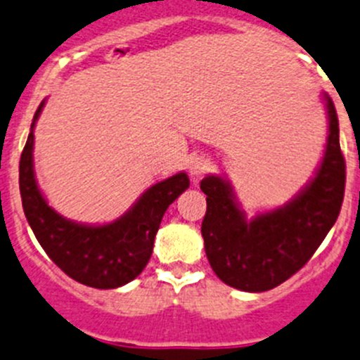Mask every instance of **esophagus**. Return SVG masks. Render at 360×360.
Instances as JSON below:
<instances>
[{"label":"esophagus","instance_id":"obj_1","mask_svg":"<svg viewBox=\"0 0 360 360\" xmlns=\"http://www.w3.org/2000/svg\"><path fill=\"white\" fill-rule=\"evenodd\" d=\"M209 169H211V160L205 156H195L190 162V176L193 179H200L204 174L209 172Z\"/></svg>","mask_w":360,"mask_h":360}]
</instances>
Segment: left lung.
Masks as SVG:
<instances>
[{
    "label": "left lung",
    "instance_id": "1",
    "mask_svg": "<svg viewBox=\"0 0 360 360\" xmlns=\"http://www.w3.org/2000/svg\"><path fill=\"white\" fill-rule=\"evenodd\" d=\"M329 137L311 183L287 205L248 221L232 188L221 177L202 179L207 211L202 237L207 260L223 283L244 292H265L294 276L313 257L340 216L347 165L340 148V123L326 96Z\"/></svg>",
    "mask_w": 360,
    "mask_h": 360
}]
</instances>
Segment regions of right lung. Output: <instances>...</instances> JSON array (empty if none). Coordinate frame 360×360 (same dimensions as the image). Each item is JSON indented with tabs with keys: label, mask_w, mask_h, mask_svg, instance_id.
Wrapping results in <instances>:
<instances>
[{
	"label": "right lung",
	"mask_w": 360,
	"mask_h": 360,
	"mask_svg": "<svg viewBox=\"0 0 360 360\" xmlns=\"http://www.w3.org/2000/svg\"><path fill=\"white\" fill-rule=\"evenodd\" d=\"M37 109L19 162L22 209L34 237L52 262L72 280L93 288H117L144 271L153 253L155 236L167 207L190 186L184 172L149 188L137 204L109 225H79L49 207L33 172V127Z\"/></svg>",
	"instance_id": "1"
}]
</instances>
